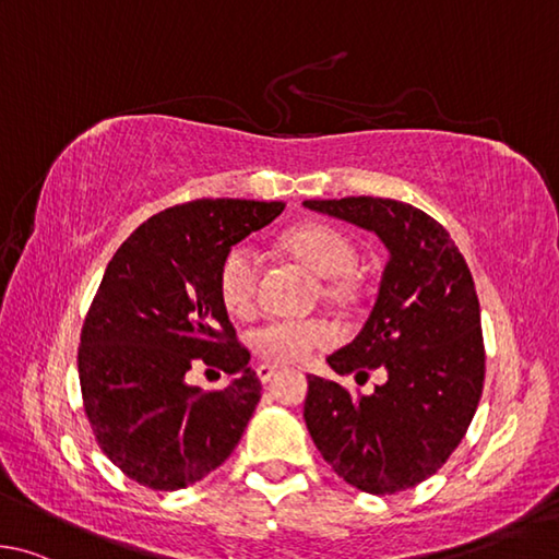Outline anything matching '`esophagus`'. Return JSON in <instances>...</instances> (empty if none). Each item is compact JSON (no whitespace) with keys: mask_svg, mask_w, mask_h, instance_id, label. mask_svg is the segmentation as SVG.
<instances>
[{"mask_svg":"<svg viewBox=\"0 0 559 559\" xmlns=\"http://www.w3.org/2000/svg\"><path fill=\"white\" fill-rule=\"evenodd\" d=\"M254 370H258V378L262 380V383H270V380L274 378V373H277V368L270 366V364H260Z\"/></svg>","mask_w":559,"mask_h":559,"instance_id":"1","label":"esophagus"}]
</instances>
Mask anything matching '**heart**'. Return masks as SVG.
<instances>
[{
    "instance_id": "1",
    "label": "heart",
    "mask_w": 559,
    "mask_h": 559,
    "mask_svg": "<svg viewBox=\"0 0 559 559\" xmlns=\"http://www.w3.org/2000/svg\"><path fill=\"white\" fill-rule=\"evenodd\" d=\"M287 250L321 277H331L326 292L331 297L346 295L348 280L344 274L354 270L358 248L354 238L336 225L307 223L289 230ZM262 258L252 242H238L225 252L218 270V292L223 307L233 317H248L254 309ZM336 331L326 319L277 317L260 324L250 334L254 354L272 364H305L317 348L334 344Z\"/></svg>"
}]
</instances>
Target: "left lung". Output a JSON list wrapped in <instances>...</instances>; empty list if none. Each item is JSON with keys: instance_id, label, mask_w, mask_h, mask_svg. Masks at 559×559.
<instances>
[{"instance_id": "8db88e82", "label": "left lung", "mask_w": 559, "mask_h": 559, "mask_svg": "<svg viewBox=\"0 0 559 559\" xmlns=\"http://www.w3.org/2000/svg\"><path fill=\"white\" fill-rule=\"evenodd\" d=\"M305 205L376 233L390 254L360 334L326 358L338 376L380 368L388 380L373 395H354L307 376V429L346 484L376 496L405 491L442 468L481 400L486 354L472 272L442 225L409 203L348 195Z\"/></svg>"}]
</instances>
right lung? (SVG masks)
<instances>
[{
    "mask_svg": "<svg viewBox=\"0 0 559 559\" xmlns=\"http://www.w3.org/2000/svg\"><path fill=\"white\" fill-rule=\"evenodd\" d=\"M282 201L201 199L144 221L103 274L81 331L83 407L105 456L132 481L179 491L238 447L262 385L218 292L235 242ZM193 362L234 376L223 391L185 383Z\"/></svg>",
    "mask_w": 559,
    "mask_h": 559,
    "instance_id": "add662e5",
    "label": "right lung"
}]
</instances>
